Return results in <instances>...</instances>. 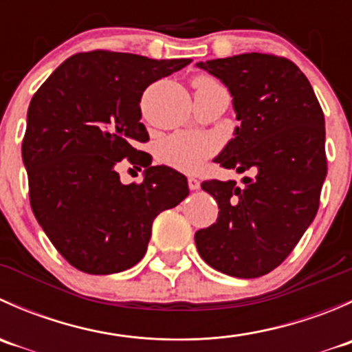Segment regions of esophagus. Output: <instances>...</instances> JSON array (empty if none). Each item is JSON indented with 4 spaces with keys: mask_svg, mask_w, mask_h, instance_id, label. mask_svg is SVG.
<instances>
[{
    "mask_svg": "<svg viewBox=\"0 0 352 352\" xmlns=\"http://www.w3.org/2000/svg\"><path fill=\"white\" fill-rule=\"evenodd\" d=\"M187 184H189L190 190H197L199 187H201V182H199L197 179H194V177H189V179H187Z\"/></svg>",
    "mask_w": 352,
    "mask_h": 352,
    "instance_id": "34e87169",
    "label": "esophagus"
}]
</instances>
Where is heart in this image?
<instances>
[{"label": "heart", "mask_w": 352, "mask_h": 352, "mask_svg": "<svg viewBox=\"0 0 352 352\" xmlns=\"http://www.w3.org/2000/svg\"><path fill=\"white\" fill-rule=\"evenodd\" d=\"M212 83L216 81L209 76H197L194 80L196 88ZM218 148L219 144L216 138L187 131V133L172 134L163 140L156 146V160L162 165L179 170V172L196 173L218 151Z\"/></svg>", "instance_id": "heart-1"}]
</instances>
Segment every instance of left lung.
<instances>
[{
    "label": "left lung",
    "mask_w": 352,
    "mask_h": 352,
    "mask_svg": "<svg viewBox=\"0 0 352 352\" xmlns=\"http://www.w3.org/2000/svg\"><path fill=\"white\" fill-rule=\"evenodd\" d=\"M228 87L236 136L216 158L235 180L201 184L218 202V219L196 233L201 257L235 278L274 271L307 232L320 206L327 175L325 119L301 69L287 58L262 52L197 63Z\"/></svg>",
    "instance_id": "1"
}]
</instances>
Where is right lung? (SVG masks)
I'll use <instances>...</instances> for the list:
<instances>
[{"label": "right lung", "mask_w": 352, "mask_h": 352, "mask_svg": "<svg viewBox=\"0 0 352 352\" xmlns=\"http://www.w3.org/2000/svg\"><path fill=\"white\" fill-rule=\"evenodd\" d=\"M192 59H158L95 49L66 59L32 97L22 158L38 225L78 271L113 274L144 257L153 219L189 196L187 179L148 166L138 150L150 136L143 91ZM122 161L147 166L143 183L124 186Z\"/></svg>", "instance_id": "obj_1"}]
</instances>
